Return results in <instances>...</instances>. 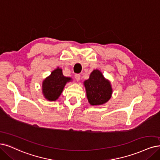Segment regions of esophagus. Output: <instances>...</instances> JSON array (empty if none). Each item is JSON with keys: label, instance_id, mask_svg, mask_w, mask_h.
Wrapping results in <instances>:
<instances>
[{"label": "esophagus", "instance_id": "esophagus-1", "mask_svg": "<svg viewBox=\"0 0 160 160\" xmlns=\"http://www.w3.org/2000/svg\"><path fill=\"white\" fill-rule=\"evenodd\" d=\"M75 79L76 81H79L80 79V74H76L75 75Z\"/></svg>", "mask_w": 160, "mask_h": 160}]
</instances>
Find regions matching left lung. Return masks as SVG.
<instances>
[{"label": "left lung", "instance_id": "obj_1", "mask_svg": "<svg viewBox=\"0 0 160 160\" xmlns=\"http://www.w3.org/2000/svg\"><path fill=\"white\" fill-rule=\"evenodd\" d=\"M88 102L92 105H100L108 102L111 97L112 90L110 82L106 80L99 70H94L90 78L84 81Z\"/></svg>", "mask_w": 160, "mask_h": 160}]
</instances>
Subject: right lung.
I'll use <instances>...</instances> for the list:
<instances>
[{
	"mask_svg": "<svg viewBox=\"0 0 160 160\" xmlns=\"http://www.w3.org/2000/svg\"><path fill=\"white\" fill-rule=\"evenodd\" d=\"M71 80L70 77L64 76L61 68L53 70L43 82L42 91L45 99L51 102L55 101L62 92L65 85Z\"/></svg>",
	"mask_w": 160,
	"mask_h": 160,
	"instance_id": "1",
	"label": "right lung"
}]
</instances>
